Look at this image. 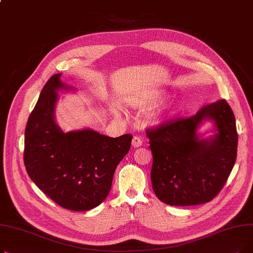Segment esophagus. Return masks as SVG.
Segmentation results:
<instances>
[{
	"mask_svg": "<svg viewBox=\"0 0 253 253\" xmlns=\"http://www.w3.org/2000/svg\"><path fill=\"white\" fill-rule=\"evenodd\" d=\"M142 144V140L139 136H134L133 139H132V145H133L134 148H138Z\"/></svg>",
	"mask_w": 253,
	"mask_h": 253,
	"instance_id": "34e87169",
	"label": "esophagus"
}]
</instances>
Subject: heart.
<instances>
[{
	"instance_id": "b5f03b06",
	"label": "heart",
	"mask_w": 253,
	"mask_h": 253,
	"mask_svg": "<svg viewBox=\"0 0 253 253\" xmlns=\"http://www.w3.org/2000/svg\"><path fill=\"white\" fill-rule=\"evenodd\" d=\"M161 99H163V95L162 94H155L152 98H147V99H137L136 101H135V104L137 105V106H140V108H148L149 105H151L152 103H155V102H157V101H159V100H161ZM172 111H174V108L173 106H171V108L169 109V112H172ZM113 112H114V114L115 115H120V112H119V110L116 108L113 109Z\"/></svg>"
}]
</instances>
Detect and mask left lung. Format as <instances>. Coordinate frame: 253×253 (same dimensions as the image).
<instances>
[{
	"label": "left lung",
	"mask_w": 253,
	"mask_h": 253,
	"mask_svg": "<svg viewBox=\"0 0 253 253\" xmlns=\"http://www.w3.org/2000/svg\"><path fill=\"white\" fill-rule=\"evenodd\" d=\"M206 119L214 121L216 134L202 140L196 129ZM145 132L153 154L152 187L159 200L171 206L199 205L221 191L238 147L235 116L224 99Z\"/></svg>",
	"instance_id": "left-lung-1"
}]
</instances>
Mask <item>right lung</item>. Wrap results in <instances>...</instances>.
Here are the masks:
<instances>
[{
    "label": "right lung",
    "mask_w": 253,
    "mask_h": 253,
    "mask_svg": "<svg viewBox=\"0 0 253 253\" xmlns=\"http://www.w3.org/2000/svg\"><path fill=\"white\" fill-rule=\"evenodd\" d=\"M53 75L43 87L24 133V165L37 187L59 206L87 211L109 195L131 134L116 138L92 129L63 132L55 122L57 90L73 89Z\"/></svg>",
    "instance_id": "right-lung-1"
}]
</instances>
